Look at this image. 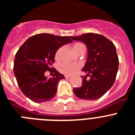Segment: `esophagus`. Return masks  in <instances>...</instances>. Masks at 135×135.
I'll use <instances>...</instances> for the list:
<instances>
[{
  "instance_id": "obj_1",
  "label": "esophagus",
  "mask_w": 135,
  "mask_h": 135,
  "mask_svg": "<svg viewBox=\"0 0 135 135\" xmlns=\"http://www.w3.org/2000/svg\"><path fill=\"white\" fill-rule=\"evenodd\" d=\"M70 75H65V78H66V79H68V78H70Z\"/></svg>"
}]
</instances>
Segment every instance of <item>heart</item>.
Listing matches in <instances>:
<instances>
[{"mask_svg":"<svg viewBox=\"0 0 135 135\" xmlns=\"http://www.w3.org/2000/svg\"><path fill=\"white\" fill-rule=\"evenodd\" d=\"M86 48L83 44L82 43H76L74 45V49L76 51V53H78L80 50L82 49ZM62 50H63V47L61 46L57 50L55 53V57L57 59H58L60 56ZM81 68V65L80 64H71V63H66V62H63L61 64H60L58 67L59 71L61 73L64 74L65 75H71L74 74L76 71L79 70Z\"/></svg>","mask_w":135,"mask_h":135,"instance_id":"heart-1","label":"heart"}]
</instances>
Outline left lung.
<instances>
[{"label":"left lung","mask_w":135,"mask_h":135,"mask_svg":"<svg viewBox=\"0 0 135 135\" xmlns=\"http://www.w3.org/2000/svg\"><path fill=\"white\" fill-rule=\"evenodd\" d=\"M73 40L83 42L88 49V57L82 71V86L73 89L76 97L82 99L101 98L113 86L118 70L119 60L115 46L104 36L86 33L70 36ZM90 76L88 79L87 77Z\"/></svg>","instance_id":"left-lung-1"}]
</instances>
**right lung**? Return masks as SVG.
Here are the masks:
<instances>
[{"label": "right lung", "instance_id": "obj_1", "mask_svg": "<svg viewBox=\"0 0 135 135\" xmlns=\"http://www.w3.org/2000/svg\"><path fill=\"white\" fill-rule=\"evenodd\" d=\"M71 42L68 36L42 33L32 36L20 46L15 55L13 72L20 90L27 98L42 103L55 96L58 82L65 77L51 65L57 50ZM46 71L54 73L53 78L44 76Z\"/></svg>", "mask_w": 135, "mask_h": 135}]
</instances>
